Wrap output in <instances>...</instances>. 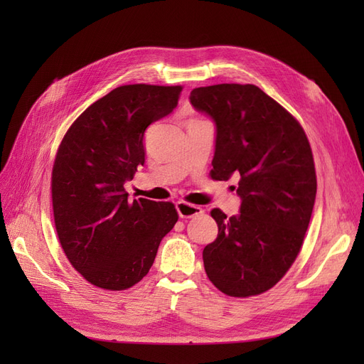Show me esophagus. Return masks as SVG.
Listing matches in <instances>:
<instances>
[{
	"mask_svg": "<svg viewBox=\"0 0 364 364\" xmlns=\"http://www.w3.org/2000/svg\"><path fill=\"white\" fill-rule=\"evenodd\" d=\"M176 209H178V214L181 218H191L196 215H200L203 213V209L200 206L186 203V202H178L176 203Z\"/></svg>",
	"mask_w": 364,
	"mask_h": 364,
	"instance_id": "obj_1",
	"label": "esophagus"
}]
</instances>
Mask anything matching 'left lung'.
<instances>
[{
	"instance_id": "1",
	"label": "left lung",
	"mask_w": 364,
	"mask_h": 364,
	"mask_svg": "<svg viewBox=\"0 0 364 364\" xmlns=\"http://www.w3.org/2000/svg\"><path fill=\"white\" fill-rule=\"evenodd\" d=\"M190 102L215 124L211 178H237L241 199L237 215L211 211L218 235L203 249L205 272L228 296L261 294L287 273L310 225L317 190L310 142L255 85L196 87Z\"/></svg>"
}]
</instances>
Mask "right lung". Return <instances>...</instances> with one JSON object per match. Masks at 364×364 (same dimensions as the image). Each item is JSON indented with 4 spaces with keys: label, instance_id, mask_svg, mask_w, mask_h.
<instances>
[{
    "label": "right lung",
    "instance_id": "1",
    "mask_svg": "<svg viewBox=\"0 0 364 364\" xmlns=\"http://www.w3.org/2000/svg\"><path fill=\"white\" fill-rule=\"evenodd\" d=\"M182 86L126 85L92 103L63 136L53 167L54 223L65 255L95 287L126 290L149 273L178 222L170 202L129 200L146 162L144 132L178 106Z\"/></svg>",
    "mask_w": 364,
    "mask_h": 364
}]
</instances>
